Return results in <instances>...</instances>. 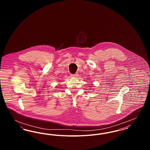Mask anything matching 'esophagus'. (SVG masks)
<instances>
[{
	"mask_svg": "<svg viewBox=\"0 0 150 150\" xmlns=\"http://www.w3.org/2000/svg\"><path fill=\"white\" fill-rule=\"evenodd\" d=\"M71 76L72 77H75V78H76V77H77L78 76V74H71Z\"/></svg>",
	"mask_w": 150,
	"mask_h": 150,
	"instance_id": "34e87169",
	"label": "esophagus"
}]
</instances>
